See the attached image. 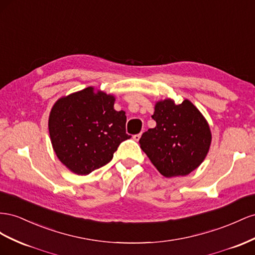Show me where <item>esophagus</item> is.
Segmentation results:
<instances>
[{"mask_svg":"<svg viewBox=\"0 0 255 255\" xmlns=\"http://www.w3.org/2000/svg\"><path fill=\"white\" fill-rule=\"evenodd\" d=\"M140 137H141V133H139V134H135V135H133V140L137 142V141L140 140Z\"/></svg>","mask_w":255,"mask_h":255,"instance_id":"esophagus-1","label":"esophagus"}]
</instances>
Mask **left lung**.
Returning <instances> with one entry per match:
<instances>
[{
    "label": "left lung",
    "instance_id": "8db88e82",
    "mask_svg": "<svg viewBox=\"0 0 255 255\" xmlns=\"http://www.w3.org/2000/svg\"><path fill=\"white\" fill-rule=\"evenodd\" d=\"M151 118L156 127L145 131L140 147L164 177L186 176L206 158L212 131L207 120L190 100L176 105L172 98L156 101Z\"/></svg>",
    "mask_w": 255,
    "mask_h": 255
}]
</instances>
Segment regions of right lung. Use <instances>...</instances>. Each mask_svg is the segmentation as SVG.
I'll return each mask as SVG.
<instances>
[{"mask_svg": "<svg viewBox=\"0 0 255 255\" xmlns=\"http://www.w3.org/2000/svg\"><path fill=\"white\" fill-rule=\"evenodd\" d=\"M115 96L94 86L57 99L48 128L60 161L78 175H87L111 161L126 134V112L114 110Z\"/></svg>", "mask_w": 255, "mask_h": 255, "instance_id": "right-lung-1", "label": "right lung"}]
</instances>
